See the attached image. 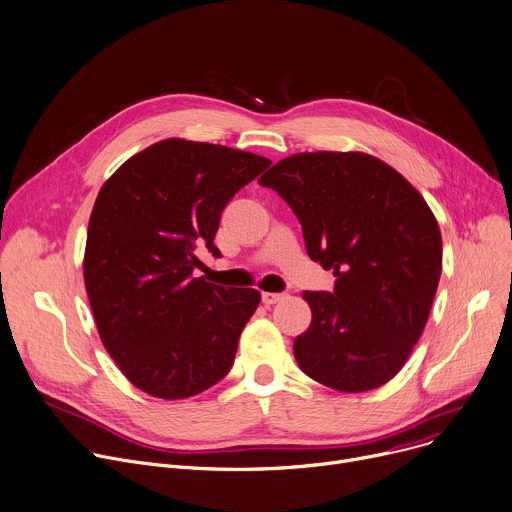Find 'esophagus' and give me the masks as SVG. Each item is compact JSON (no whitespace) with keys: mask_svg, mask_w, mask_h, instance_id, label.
<instances>
[{"mask_svg":"<svg viewBox=\"0 0 512 512\" xmlns=\"http://www.w3.org/2000/svg\"><path fill=\"white\" fill-rule=\"evenodd\" d=\"M261 300H263V304H276V302H280V300H284V294H278V292H263L261 294Z\"/></svg>","mask_w":512,"mask_h":512,"instance_id":"esophagus-1","label":"esophagus"}]
</instances>
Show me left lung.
<instances>
[{
    "mask_svg": "<svg viewBox=\"0 0 512 512\" xmlns=\"http://www.w3.org/2000/svg\"><path fill=\"white\" fill-rule=\"evenodd\" d=\"M333 292H304L311 325L294 339L306 377L344 393L389 383L420 339L442 269L438 222L420 191L364 152H300L271 166Z\"/></svg>",
    "mask_w": 512,
    "mask_h": 512,
    "instance_id": "1",
    "label": "left lung"
}]
</instances>
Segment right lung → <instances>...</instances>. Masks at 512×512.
Instances as JSON below:
<instances>
[{
  "instance_id": "obj_1",
  "label": "right lung",
  "mask_w": 512,
  "mask_h": 512,
  "mask_svg": "<svg viewBox=\"0 0 512 512\" xmlns=\"http://www.w3.org/2000/svg\"><path fill=\"white\" fill-rule=\"evenodd\" d=\"M269 164L251 152L170 138L125 160L100 187L84 284L100 342L133 387L187 399L228 374L261 294L193 278L195 247L220 257L222 210Z\"/></svg>"
}]
</instances>
